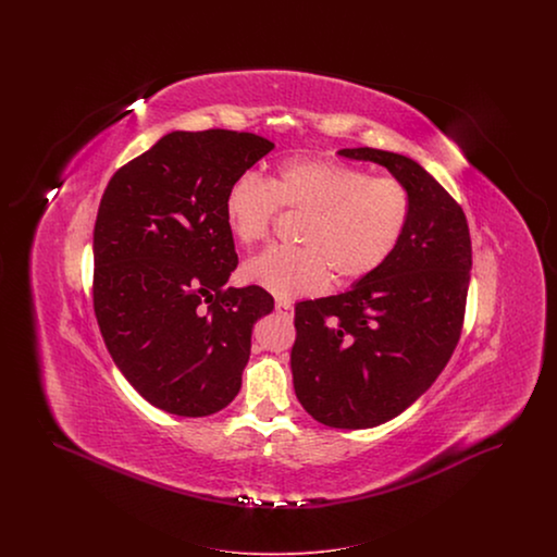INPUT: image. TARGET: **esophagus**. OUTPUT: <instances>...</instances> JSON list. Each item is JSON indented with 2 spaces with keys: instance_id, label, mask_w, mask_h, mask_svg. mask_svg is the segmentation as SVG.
I'll return each instance as SVG.
<instances>
[{
  "instance_id": "obj_1",
  "label": "esophagus",
  "mask_w": 557,
  "mask_h": 557,
  "mask_svg": "<svg viewBox=\"0 0 557 557\" xmlns=\"http://www.w3.org/2000/svg\"><path fill=\"white\" fill-rule=\"evenodd\" d=\"M275 311H277L280 315L292 318V313H294V307H292V302H288V300H275Z\"/></svg>"
}]
</instances>
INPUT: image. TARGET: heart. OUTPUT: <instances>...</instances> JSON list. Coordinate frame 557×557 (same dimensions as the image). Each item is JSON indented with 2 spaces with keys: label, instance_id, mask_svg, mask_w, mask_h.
Wrapping results in <instances>:
<instances>
[{
  "label": "heart",
  "instance_id": "1",
  "mask_svg": "<svg viewBox=\"0 0 557 557\" xmlns=\"http://www.w3.org/2000/svg\"><path fill=\"white\" fill-rule=\"evenodd\" d=\"M277 207L305 212L296 242L273 246L242 267L246 282L280 296L315 294L332 282L355 284L384 265L411 221V194L397 180L338 160L290 159L269 180L236 177L223 198L225 223L242 246L269 236Z\"/></svg>",
  "mask_w": 557,
  "mask_h": 557
}]
</instances>
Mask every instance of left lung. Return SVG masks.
<instances>
[{
	"label": "left lung",
	"mask_w": 557,
	"mask_h": 557,
	"mask_svg": "<svg viewBox=\"0 0 557 557\" xmlns=\"http://www.w3.org/2000/svg\"><path fill=\"white\" fill-rule=\"evenodd\" d=\"M409 189L411 221L395 255L350 290L296 305L290 366L300 405L330 428H373L403 413L445 370L461 334L472 269L466 214L424 166L345 148Z\"/></svg>",
	"instance_id": "8db88e82"
}]
</instances>
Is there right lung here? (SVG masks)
<instances>
[{
	"mask_svg": "<svg viewBox=\"0 0 557 557\" xmlns=\"http://www.w3.org/2000/svg\"><path fill=\"white\" fill-rule=\"evenodd\" d=\"M273 144L255 133L173 132L108 182L94 227V309L108 352L150 405L184 418L227 407L252 327L273 311L238 267L223 198Z\"/></svg>",
	"mask_w": 557,
	"mask_h": 557,
	"instance_id": "1",
	"label": "right lung"
}]
</instances>
